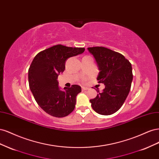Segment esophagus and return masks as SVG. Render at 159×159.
<instances>
[{"instance_id":"esophagus-1","label":"esophagus","mask_w":159,"mask_h":159,"mask_svg":"<svg viewBox=\"0 0 159 159\" xmlns=\"http://www.w3.org/2000/svg\"><path fill=\"white\" fill-rule=\"evenodd\" d=\"M81 89H82V91H85V90L88 89V88H86V87H81Z\"/></svg>"}]
</instances>
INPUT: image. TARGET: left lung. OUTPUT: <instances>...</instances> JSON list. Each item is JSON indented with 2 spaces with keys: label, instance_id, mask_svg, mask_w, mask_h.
Returning a JSON list of instances; mask_svg holds the SVG:
<instances>
[{
  "label": "left lung",
  "instance_id": "obj_1",
  "mask_svg": "<svg viewBox=\"0 0 159 159\" xmlns=\"http://www.w3.org/2000/svg\"><path fill=\"white\" fill-rule=\"evenodd\" d=\"M97 62L99 74L98 83L104 84L103 92L90 99L91 107L100 115H109L117 112L125 101L131 87L132 66L121 54L103 46L89 47Z\"/></svg>",
  "mask_w": 159,
  "mask_h": 159
}]
</instances>
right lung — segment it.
<instances>
[{
    "label": "right lung",
    "instance_id": "add662e5",
    "mask_svg": "<svg viewBox=\"0 0 159 159\" xmlns=\"http://www.w3.org/2000/svg\"><path fill=\"white\" fill-rule=\"evenodd\" d=\"M84 51V48L57 44L40 52L32 61L28 69L30 89L38 105L53 117L68 116L75 108L81 87L72 85L60 90L57 79L65 70L66 60Z\"/></svg>",
    "mask_w": 159,
    "mask_h": 159
}]
</instances>
